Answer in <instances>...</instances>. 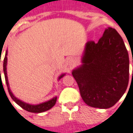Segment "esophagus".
Listing matches in <instances>:
<instances>
[{
    "mask_svg": "<svg viewBox=\"0 0 133 133\" xmlns=\"http://www.w3.org/2000/svg\"><path fill=\"white\" fill-rule=\"evenodd\" d=\"M67 62H68V65H69L70 68H73L75 65V64H76V60L73 57H70L69 59H68Z\"/></svg>",
    "mask_w": 133,
    "mask_h": 133,
    "instance_id": "34e87169",
    "label": "esophagus"
}]
</instances>
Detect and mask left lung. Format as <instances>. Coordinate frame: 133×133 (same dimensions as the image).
<instances>
[{
	"mask_svg": "<svg viewBox=\"0 0 133 133\" xmlns=\"http://www.w3.org/2000/svg\"><path fill=\"white\" fill-rule=\"evenodd\" d=\"M83 63L72 74L83 102L96 108L113 107L129 83V55L118 32L109 27L97 43L89 41Z\"/></svg>",
	"mask_w": 133,
	"mask_h": 133,
	"instance_id": "8db88e82",
	"label": "left lung"
}]
</instances>
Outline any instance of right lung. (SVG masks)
<instances>
[{"label":"right lung","mask_w":133,"mask_h":133,"mask_svg":"<svg viewBox=\"0 0 133 133\" xmlns=\"http://www.w3.org/2000/svg\"><path fill=\"white\" fill-rule=\"evenodd\" d=\"M6 64H7V52H5V57H4V59H3V72H4V75H5V83H6V85H7V87H8V93H9V94L11 96V97L12 99H13L17 104H18V105L21 107V108H23L24 109H25L26 111H28V112H32V113H40V112H45V111H47V110H49L50 109L52 108V107L55 104L56 100H57V97L51 99V100H50V101H48V102H44V103H42V104H38V105H31V104H28L24 103V102H22L21 101H20V100H18V99H16L14 96L13 95V94L11 93V91H10L9 86H8V78H7V73H6ZM63 76L64 75H62L59 78H62Z\"/></svg>","instance_id":"obj_1"}]
</instances>
